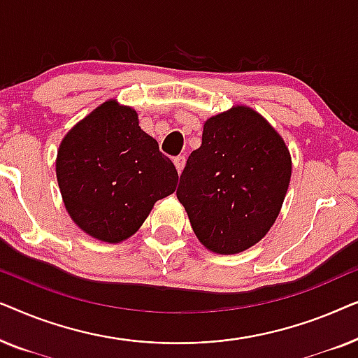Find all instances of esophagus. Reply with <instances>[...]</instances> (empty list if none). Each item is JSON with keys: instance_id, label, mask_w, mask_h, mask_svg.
<instances>
[{"instance_id": "1", "label": "esophagus", "mask_w": 358, "mask_h": 358, "mask_svg": "<svg viewBox=\"0 0 358 358\" xmlns=\"http://www.w3.org/2000/svg\"><path fill=\"white\" fill-rule=\"evenodd\" d=\"M174 164H176V169H178V173L184 169V164H185V156L184 155H179L174 158Z\"/></svg>"}]
</instances>
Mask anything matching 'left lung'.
<instances>
[{"label":"left lung","mask_w":358,"mask_h":358,"mask_svg":"<svg viewBox=\"0 0 358 358\" xmlns=\"http://www.w3.org/2000/svg\"><path fill=\"white\" fill-rule=\"evenodd\" d=\"M290 176L282 136L256 110L236 106L205 122L176 194L205 248L238 254L271 229Z\"/></svg>","instance_id":"1"}]
</instances>
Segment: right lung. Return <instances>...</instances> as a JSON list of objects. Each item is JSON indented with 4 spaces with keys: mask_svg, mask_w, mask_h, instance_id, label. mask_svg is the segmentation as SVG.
<instances>
[{
    "mask_svg": "<svg viewBox=\"0 0 358 358\" xmlns=\"http://www.w3.org/2000/svg\"><path fill=\"white\" fill-rule=\"evenodd\" d=\"M57 179L73 222L92 238L119 243L143 224L156 200L174 192L179 176L136 112L107 101L63 138Z\"/></svg>",
    "mask_w": 358,
    "mask_h": 358,
    "instance_id": "add662e5",
    "label": "right lung"
}]
</instances>
